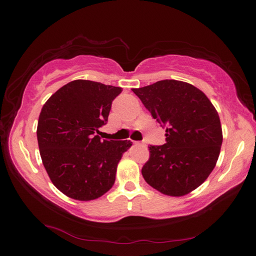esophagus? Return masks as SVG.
<instances>
[{"mask_svg":"<svg viewBox=\"0 0 256 256\" xmlns=\"http://www.w3.org/2000/svg\"><path fill=\"white\" fill-rule=\"evenodd\" d=\"M134 144H140V142H136H136H134Z\"/></svg>","mask_w":256,"mask_h":256,"instance_id":"1","label":"esophagus"}]
</instances>
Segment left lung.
<instances>
[{"mask_svg": "<svg viewBox=\"0 0 256 256\" xmlns=\"http://www.w3.org/2000/svg\"><path fill=\"white\" fill-rule=\"evenodd\" d=\"M132 92L166 126V144L148 146L142 176L164 196H186L209 177L218 160L222 144L218 112L188 82L162 80Z\"/></svg>", "mask_w": 256, "mask_h": 256, "instance_id": "obj_1", "label": "left lung"}]
</instances>
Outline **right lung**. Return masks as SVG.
Returning <instances> with one entry per match:
<instances>
[{
  "instance_id": "right-lung-1",
  "label": "right lung",
  "mask_w": 256,
  "mask_h": 256,
  "mask_svg": "<svg viewBox=\"0 0 256 256\" xmlns=\"http://www.w3.org/2000/svg\"><path fill=\"white\" fill-rule=\"evenodd\" d=\"M122 88L74 80L42 106L37 140L45 170L56 188L79 201L100 198L115 183L116 170L132 142L100 140L112 102Z\"/></svg>"
}]
</instances>
